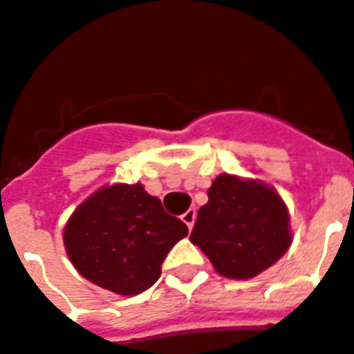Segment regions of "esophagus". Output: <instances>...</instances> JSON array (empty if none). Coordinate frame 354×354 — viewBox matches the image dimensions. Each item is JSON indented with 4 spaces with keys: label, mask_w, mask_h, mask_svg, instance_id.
<instances>
[{
    "label": "esophagus",
    "mask_w": 354,
    "mask_h": 354,
    "mask_svg": "<svg viewBox=\"0 0 354 354\" xmlns=\"http://www.w3.org/2000/svg\"><path fill=\"white\" fill-rule=\"evenodd\" d=\"M195 217H197V212H195V208H189V210L185 212L184 216H182V221L187 225V229L189 230H191V227H193V223H195Z\"/></svg>",
    "instance_id": "34e87169"
}]
</instances>
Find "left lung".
<instances>
[{"label":"left lung","mask_w":354,"mask_h":354,"mask_svg":"<svg viewBox=\"0 0 354 354\" xmlns=\"http://www.w3.org/2000/svg\"><path fill=\"white\" fill-rule=\"evenodd\" d=\"M189 240L221 276L250 279L289 250V212L272 187L221 174L208 189Z\"/></svg>","instance_id":"1"}]
</instances>
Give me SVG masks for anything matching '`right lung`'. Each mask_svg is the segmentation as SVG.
Here are the masks:
<instances>
[{"mask_svg":"<svg viewBox=\"0 0 354 354\" xmlns=\"http://www.w3.org/2000/svg\"><path fill=\"white\" fill-rule=\"evenodd\" d=\"M187 225L163 210L140 184H116L93 193L65 225L71 263L91 283L116 295H138L161 276L172 245Z\"/></svg>","mask_w":354,"mask_h":354,"instance_id":"add662e5","label":"right lung"}]
</instances>
